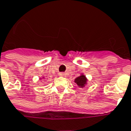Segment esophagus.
<instances>
[{
    "label": "esophagus",
    "instance_id": "34e87169",
    "mask_svg": "<svg viewBox=\"0 0 131 131\" xmlns=\"http://www.w3.org/2000/svg\"><path fill=\"white\" fill-rule=\"evenodd\" d=\"M59 76H61V77H66V73H59Z\"/></svg>",
    "mask_w": 131,
    "mask_h": 131
}]
</instances>
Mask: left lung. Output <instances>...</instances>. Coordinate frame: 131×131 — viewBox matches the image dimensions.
<instances>
[{
	"mask_svg": "<svg viewBox=\"0 0 131 131\" xmlns=\"http://www.w3.org/2000/svg\"><path fill=\"white\" fill-rule=\"evenodd\" d=\"M88 80L87 77L82 73L79 77L75 79L74 82L78 85V86L80 88H84L86 85H88Z\"/></svg>",
	"mask_w": 131,
	"mask_h": 131,
	"instance_id": "8db88e82",
	"label": "left lung"
}]
</instances>
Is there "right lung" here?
I'll return each mask as SVG.
<instances>
[{
	"instance_id": "obj_1",
	"label": "right lung",
	"mask_w": 131,
	"mask_h": 131,
	"mask_svg": "<svg viewBox=\"0 0 131 131\" xmlns=\"http://www.w3.org/2000/svg\"><path fill=\"white\" fill-rule=\"evenodd\" d=\"M43 79H44V77H43H43H41V78L40 80H43Z\"/></svg>"
}]
</instances>
